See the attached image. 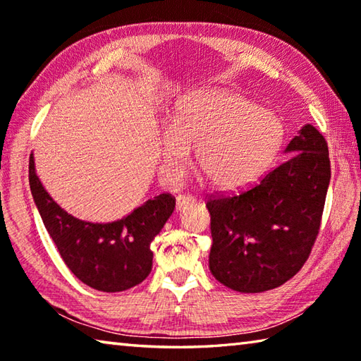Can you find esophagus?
I'll return each mask as SVG.
<instances>
[{
  "label": "esophagus",
  "instance_id": "obj_1",
  "mask_svg": "<svg viewBox=\"0 0 361 361\" xmlns=\"http://www.w3.org/2000/svg\"><path fill=\"white\" fill-rule=\"evenodd\" d=\"M195 202L192 195H176V210H183Z\"/></svg>",
  "mask_w": 361,
  "mask_h": 361
}]
</instances>
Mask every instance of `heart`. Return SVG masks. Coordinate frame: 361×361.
<instances>
[{
  "mask_svg": "<svg viewBox=\"0 0 361 361\" xmlns=\"http://www.w3.org/2000/svg\"><path fill=\"white\" fill-rule=\"evenodd\" d=\"M283 135L282 118L272 109L234 90H199L176 103L161 133V173L180 181L191 166V148H197L204 178L221 191H235L266 172Z\"/></svg>",
  "mask_w": 361,
  "mask_h": 361,
  "instance_id": "heart-1",
  "label": "heart"
}]
</instances>
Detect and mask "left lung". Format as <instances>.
Masks as SVG:
<instances>
[{"mask_svg":"<svg viewBox=\"0 0 361 361\" xmlns=\"http://www.w3.org/2000/svg\"><path fill=\"white\" fill-rule=\"evenodd\" d=\"M283 164L245 191L207 202L213 245L209 266L218 282L240 293H262L296 276L320 229L331 178L328 145L305 124Z\"/></svg>","mask_w":361,"mask_h":361,"instance_id":"obj_1","label":"left lung"}]
</instances>
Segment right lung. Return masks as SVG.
Segmentation results:
<instances>
[{
  "label": "right lung",
  "instance_id": "right-lung-1",
  "mask_svg": "<svg viewBox=\"0 0 361 361\" xmlns=\"http://www.w3.org/2000/svg\"><path fill=\"white\" fill-rule=\"evenodd\" d=\"M30 189L42 223L65 264L90 288L116 293L142 283L152 267L151 242L173 213L175 197L159 194L111 223H90L65 212L42 186L33 152Z\"/></svg>",
  "mask_w": 361,
  "mask_h": 361
}]
</instances>
